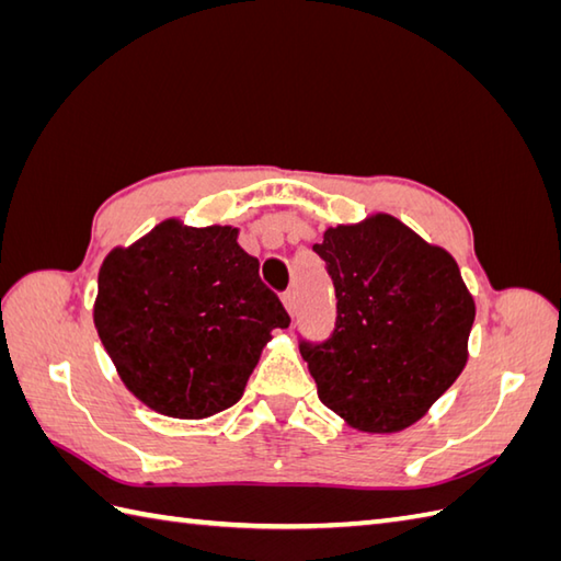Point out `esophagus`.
Instances as JSON below:
<instances>
[{"instance_id": "esophagus-1", "label": "esophagus", "mask_w": 561, "mask_h": 561, "mask_svg": "<svg viewBox=\"0 0 561 561\" xmlns=\"http://www.w3.org/2000/svg\"><path fill=\"white\" fill-rule=\"evenodd\" d=\"M282 304H284V308H287V313L294 316V311H296V296H294V291H284L282 294Z\"/></svg>"}]
</instances>
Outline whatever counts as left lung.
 Listing matches in <instances>:
<instances>
[{
  "mask_svg": "<svg viewBox=\"0 0 561 561\" xmlns=\"http://www.w3.org/2000/svg\"><path fill=\"white\" fill-rule=\"evenodd\" d=\"M313 250L337 296L332 337L301 344L318 398L356 432L398 434L468 364L474 299L458 262L386 211L330 226Z\"/></svg>",
  "mask_w": 561,
  "mask_h": 561,
  "instance_id": "obj_1",
  "label": "left lung"
}]
</instances>
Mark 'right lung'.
I'll use <instances>...</instances> for the list:
<instances>
[{
    "label": "right lung",
    "mask_w": 561,
    "mask_h": 561,
    "mask_svg": "<svg viewBox=\"0 0 561 561\" xmlns=\"http://www.w3.org/2000/svg\"><path fill=\"white\" fill-rule=\"evenodd\" d=\"M233 226L165 219L105 255L93 325L125 388L173 420L241 400L274 328H289Z\"/></svg>",
    "instance_id": "right-lung-1"
}]
</instances>
